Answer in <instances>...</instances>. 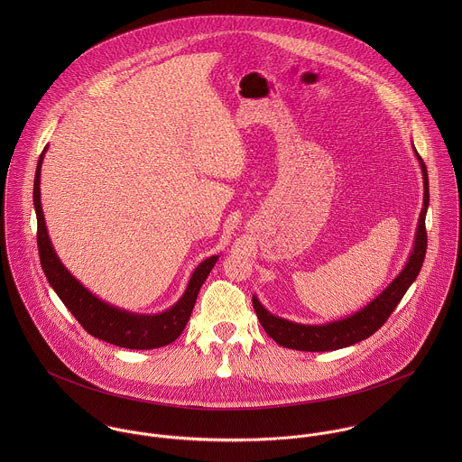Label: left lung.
Listing matches in <instances>:
<instances>
[{
    "label": "left lung",
    "instance_id": "obj_1",
    "mask_svg": "<svg viewBox=\"0 0 462 462\" xmlns=\"http://www.w3.org/2000/svg\"><path fill=\"white\" fill-rule=\"evenodd\" d=\"M414 147V145H412ZM416 152V149H414ZM416 158L421 167L423 174V208L418 218V229L414 236V247L412 253L403 266V270L395 277V281L379 295L375 297L368 306H365L361 311L329 322L322 326H306V324H295L290 320H284L281 317H275L268 313L258 300V297H253L254 311L260 319V324L263 326L264 332L281 346L304 350V352H328L337 350L343 346H350L361 339L370 337L375 330L381 329L390 315L395 311L398 302L409 290V286L414 282V279L420 273V268L425 260L427 253V231H425V215L429 208V174L427 167L421 160V156L416 152Z\"/></svg>",
    "mask_w": 462,
    "mask_h": 462
}]
</instances>
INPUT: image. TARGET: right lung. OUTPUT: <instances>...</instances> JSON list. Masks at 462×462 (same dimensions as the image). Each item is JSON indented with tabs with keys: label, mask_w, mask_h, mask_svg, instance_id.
I'll return each instance as SVG.
<instances>
[{
	"label": "right lung",
	"mask_w": 462,
	"mask_h": 462,
	"mask_svg": "<svg viewBox=\"0 0 462 462\" xmlns=\"http://www.w3.org/2000/svg\"><path fill=\"white\" fill-rule=\"evenodd\" d=\"M46 149L48 147H44L35 171L33 204L37 213L39 256L51 288L57 291V295L66 304L72 317L79 322V326L94 337H99L106 343L132 348V350H149V348L165 346L174 339H178L189 324L194 304L198 300L199 290L206 281V277L209 275L211 268L217 263L218 256L206 258L202 263L199 264L181 299L163 313L138 315V313L119 310L116 306L103 302L101 299L92 295L78 279L70 275V272L59 260L51 245L46 222H44L42 204H41V167H42Z\"/></svg>",
	"instance_id": "right-lung-1"
}]
</instances>
